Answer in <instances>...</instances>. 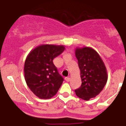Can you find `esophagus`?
Masks as SVG:
<instances>
[{
	"mask_svg": "<svg viewBox=\"0 0 126 126\" xmlns=\"http://www.w3.org/2000/svg\"><path fill=\"white\" fill-rule=\"evenodd\" d=\"M65 79L66 81L69 82V81H70L71 79H70V77H65Z\"/></svg>",
	"mask_w": 126,
	"mask_h": 126,
	"instance_id": "34e87169",
	"label": "esophagus"
}]
</instances>
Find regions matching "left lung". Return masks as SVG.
<instances>
[{
	"label": "left lung",
	"instance_id": "left-lung-1",
	"mask_svg": "<svg viewBox=\"0 0 126 126\" xmlns=\"http://www.w3.org/2000/svg\"><path fill=\"white\" fill-rule=\"evenodd\" d=\"M75 56L81 72V85L75 92L78 97L89 100L103 90L108 81L106 67L100 56L91 47L77 48Z\"/></svg>",
	"mask_w": 126,
	"mask_h": 126
}]
</instances>
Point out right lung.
Segmentation results:
<instances>
[{"label": "right lung", "mask_w": 126, "mask_h": 126, "mask_svg": "<svg viewBox=\"0 0 126 126\" xmlns=\"http://www.w3.org/2000/svg\"><path fill=\"white\" fill-rule=\"evenodd\" d=\"M65 50L63 45H42L31 51L26 59L24 73L26 83L40 99H50L63 81L53 60Z\"/></svg>", "instance_id": "add662e5"}]
</instances>
